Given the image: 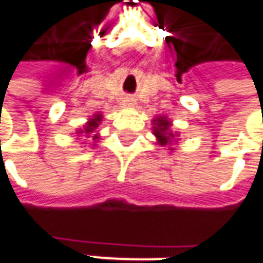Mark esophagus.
I'll return each mask as SVG.
<instances>
[{"instance_id": "1", "label": "esophagus", "mask_w": 263, "mask_h": 263, "mask_svg": "<svg viewBox=\"0 0 263 263\" xmlns=\"http://www.w3.org/2000/svg\"><path fill=\"white\" fill-rule=\"evenodd\" d=\"M124 105L125 106H134V101L132 99H125Z\"/></svg>"}]
</instances>
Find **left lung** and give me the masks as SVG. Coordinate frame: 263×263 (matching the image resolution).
<instances>
[{"instance_id": "1", "label": "left lung", "mask_w": 263, "mask_h": 263, "mask_svg": "<svg viewBox=\"0 0 263 263\" xmlns=\"http://www.w3.org/2000/svg\"><path fill=\"white\" fill-rule=\"evenodd\" d=\"M153 125H154L153 131H154L157 142L161 146L171 145V142L176 139V137H178L177 132L171 131V121L167 117H157L153 119ZM168 149H174V148L170 146Z\"/></svg>"}]
</instances>
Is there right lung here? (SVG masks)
<instances>
[{"mask_svg":"<svg viewBox=\"0 0 263 263\" xmlns=\"http://www.w3.org/2000/svg\"><path fill=\"white\" fill-rule=\"evenodd\" d=\"M101 121H102V115L101 114H96V115H93V118H90L86 124H85L83 129H79V131H78V134H85V135L89 137L90 134H93V132L96 131V128L99 126ZM98 138H99V135H98V134H95L93 141H96Z\"/></svg>","mask_w":263,"mask_h":263,"instance_id":"right-lung-1","label":"right lung"}]
</instances>
